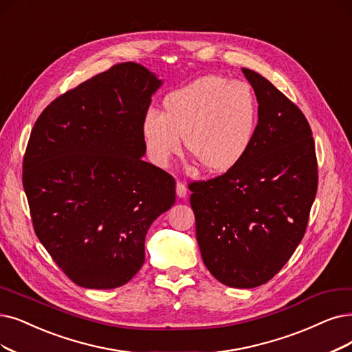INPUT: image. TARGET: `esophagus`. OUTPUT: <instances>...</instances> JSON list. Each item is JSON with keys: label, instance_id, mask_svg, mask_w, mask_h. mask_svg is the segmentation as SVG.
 <instances>
[{"label": "esophagus", "instance_id": "obj_1", "mask_svg": "<svg viewBox=\"0 0 352 352\" xmlns=\"http://www.w3.org/2000/svg\"><path fill=\"white\" fill-rule=\"evenodd\" d=\"M186 193H188V188L185 186V184L177 182V184H176V195L179 196V198H185Z\"/></svg>", "mask_w": 352, "mask_h": 352}]
</instances>
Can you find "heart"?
<instances>
[{"instance_id": "1", "label": "heart", "mask_w": 352, "mask_h": 352, "mask_svg": "<svg viewBox=\"0 0 352 352\" xmlns=\"http://www.w3.org/2000/svg\"><path fill=\"white\" fill-rule=\"evenodd\" d=\"M258 109L248 83L204 76L163 100V114L150 109L143 138L154 164L167 167L188 151L209 173H225L240 163L254 140Z\"/></svg>"}]
</instances>
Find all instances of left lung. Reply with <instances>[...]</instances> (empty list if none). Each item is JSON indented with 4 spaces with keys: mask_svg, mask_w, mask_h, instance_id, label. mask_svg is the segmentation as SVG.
Wrapping results in <instances>:
<instances>
[{
    "mask_svg": "<svg viewBox=\"0 0 352 352\" xmlns=\"http://www.w3.org/2000/svg\"><path fill=\"white\" fill-rule=\"evenodd\" d=\"M241 70L258 102L254 140L234 168L189 189L206 269L225 286L252 289L282 270L302 241L318 162L303 112L260 74Z\"/></svg>",
    "mask_w": 352,
    "mask_h": 352,
    "instance_id": "8db88e82",
    "label": "left lung"
}]
</instances>
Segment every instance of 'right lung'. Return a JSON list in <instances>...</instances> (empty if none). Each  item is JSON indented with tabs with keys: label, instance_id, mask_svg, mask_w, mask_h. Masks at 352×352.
<instances>
[{
	"label": "right lung",
	"instance_id": "1",
	"mask_svg": "<svg viewBox=\"0 0 352 352\" xmlns=\"http://www.w3.org/2000/svg\"><path fill=\"white\" fill-rule=\"evenodd\" d=\"M160 85L142 65H114L56 98L32 130L23 186L34 232L80 287L130 282L150 225L176 201L173 176L142 159Z\"/></svg>",
	"mask_w": 352,
	"mask_h": 352
}]
</instances>
